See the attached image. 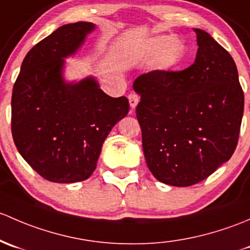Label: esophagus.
Here are the masks:
<instances>
[{"label":"esophagus","instance_id":"1","mask_svg":"<svg viewBox=\"0 0 250 250\" xmlns=\"http://www.w3.org/2000/svg\"><path fill=\"white\" fill-rule=\"evenodd\" d=\"M128 102H130V107L132 108L133 110L138 104V102H140V96H138L136 92H131V94L128 95Z\"/></svg>","mask_w":250,"mask_h":250}]
</instances>
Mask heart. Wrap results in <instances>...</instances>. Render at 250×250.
<instances>
[{
    "label": "heart",
    "instance_id": "1",
    "mask_svg": "<svg viewBox=\"0 0 250 250\" xmlns=\"http://www.w3.org/2000/svg\"><path fill=\"white\" fill-rule=\"evenodd\" d=\"M154 49L158 51L163 50L160 61L164 67H169V66L174 65L181 59L183 53V45L181 42L174 40L172 41L171 38L166 37V36L155 38Z\"/></svg>",
    "mask_w": 250,
    "mask_h": 250
}]
</instances>
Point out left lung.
Returning <instances> with one entry per match:
<instances>
[{"label":"left lung","mask_w":250,"mask_h":250,"mask_svg":"<svg viewBox=\"0 0 250 250\" xmlns=\"http://www.w3.org/2000/svg\"><path fill=\"white\" fill-rule=\"evenodd\" d=\"M195 62L183 71L141 74L136 115L146 165L159 182L190 187L232 156L244 94L232 56L206 31L195 29Z\"/></svg>","instance_id":"obj_1"}]
</instances>
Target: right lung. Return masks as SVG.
Returning <instances> with one entry per match:
<instances>
[{
    "mask_svg": "<svg viewBox=\"0 0 250 250\" xmlns=\"http://www.w3.org/2000/svg\"><path fill=\"white\" fill-rule=\"evenodd\" d=\"M95 29L78 21L59 27L25 56L13 86L12 135L27 164L54 183L85 181L108 133L128 112L125 96H108L94 78L62 79L63 58Z\"/></svg>",
    "mask_w": 250,
    "mask_h": 250,
    "instance_id": "right-lung-1",
    "label": "right lung"
}]
</instances>
